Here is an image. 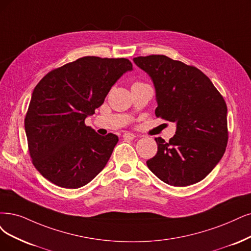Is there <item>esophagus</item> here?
Masks as SVG:
<instances>
[{
  "mask_svg": "<svg viewBox=\"0 0 251 251\" xmlns=\"http://www.w3.org/2000/svg\"><path fill=\"white\" fill-rule=\"evenodd\" d=\"M123 137L125 138V140H133V138L135 137V135L133 133H130V132H125L123 134Z\"/></svg>",
  "mask_w": 251,
  "mask_h": 251,
  "instance_id": "esophagus-1",
  "label": "esophagus"
}]
</instances>
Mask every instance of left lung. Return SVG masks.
<instances>
[{"label": "left lung", "instance_id": "8db88e82", "mask_svg": "<svg viewBox=\"0 0 251 251\" xmlns=\"http://www.w3.org/2000/svg\"><path fill=\"white\" fill-rule=\"evenodd\" d=\"M153 81L155 115L175 122L169 142L156 137L158 151L147 161L164 183L184 187L196 184L215 168L227 145V107L210 78L200 69L163 54L133 59Z\"/></svg>", "mask_w": 251, "mask_h": 251}]
</instances>
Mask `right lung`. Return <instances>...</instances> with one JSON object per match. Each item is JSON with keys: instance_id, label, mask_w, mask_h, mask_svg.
I'll list each match as a JSON object with an SVG mask.
<instances>
[{"instance_id": "add662e5", "label": "right lung", "mask_w": 251, "mask_h": 251, "mask_svg": "<svg viewBox=\"0 0 251 251\" xmlns=\"http://www.w3.org/2000/svg\"><path fill=\"white\" fill-rule=\"evenodd\" d=\"M131 62L83 57L49 72L33 91L25 129L33 164L57 186H85L104 169L119 137L85 120L101 106Z\"/></svg>"}]
</instances>
